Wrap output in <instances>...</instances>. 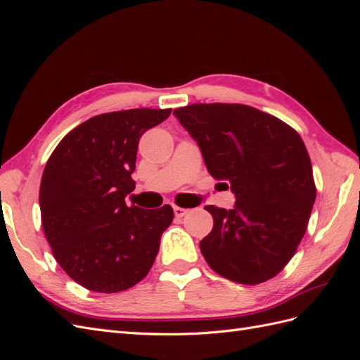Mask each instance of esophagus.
I'll return each instance as SVG.
<instances>
[{"label": "esophagus", "instance_id": "esophagus-1", "mask_svg": "<svg viewBox=\"0 0 360 360\" xmlns=\"http://www.w3.org/2000/svg\"><path fill=\"white\" fill-rule=\"evenodd\" d=\"M188 213V210L186 209H183V207H177V205H174V214H176V217H183L184 214Z\"/></svg>", "mask_w": 360, "mask_h": 360}]
</instances>
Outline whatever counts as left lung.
Here are the masks:
<instances>
[{
  "mask_svg": "<svg viewBox=\"0 0 360 360\" xmlns=\"http://www.w3.org/2000/svg\"><path fill=\"white\" fill-rule=\"evenodd\" d=\"M174 115L197 141L210 176L230 181L236 195L231 210L205 205L213 216L200 243L205 261L238 284L276 276L307 231L317 193L300 135L248 105L195 103Z\"/></svg>",
  "mask_w": 360,
  "mask_h": 360,
  "instance_id": "1",
  "label": "left lung"
}]
</instances>
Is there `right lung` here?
<instances>
[{
	"instance_id": "right-lung-1",
	"label": "right lung",
	"mask_w": 360,
	"mask_h": 360,
	"mask_svg": "<svg viewBox=\"0 0 360 360\" xmlns=\"http://www.w3.org/2000/svg\"><path fill=\"white\" fill-rule=\"evenodd\" d=\"M169 114L138 108L91 117L46 162L39 193L43 231L57 263L86 290H127L155 263L172 207L144 210L124 198L135 189L139 138Z\"/></svg>"
}]
</instances>
